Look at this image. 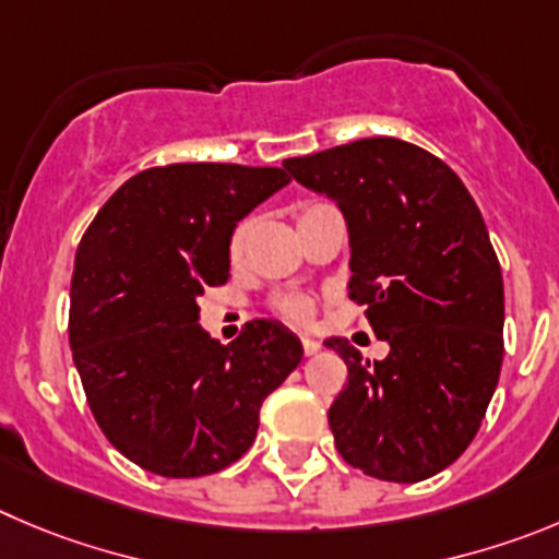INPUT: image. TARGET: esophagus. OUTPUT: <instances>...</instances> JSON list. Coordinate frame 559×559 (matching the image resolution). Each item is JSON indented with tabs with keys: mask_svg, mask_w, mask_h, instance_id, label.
Masks as SVG:
<instances>
[{
	"mask_svg": "<svg viewBox=\"0 0 559 559\" xmlns=\"http://www.w3.org/2000/svg\"><path fill=\"white\" fill-rule=\"evenodd\" d=\"M300 342H304V353H306V356H317V353H320V347H322V344L317 342V338H311V336H304V338H300Z\"/></svg>",
	"mask_w": 559,
	"mask_h": 559,
	"instance_id": "1",
	"label": "esophagus"
}]
</instances>
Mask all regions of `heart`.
<instances>
[{
  "instance_id": "heart-1",
  "label": "heart",
  "mask_w": 559,
  "mask_h": 559,
  "mask_svg": "<svg viewBox=\"0 0 559 559\" xmlns=\"http://www.w3.org/2000/svg\"><path fill=\"white\" fill-rule=\"evenodd\" d=\"M322 206H328V203H311V206H304L300 217L311 215V212H317V209H322ZM300 217H297V221H300ZM250 226H253V223L242 221V223H237V228L231 231V239H228V255H231L234 262H237V259H242L245 248H248ZM275 309H278V314H284L286 320L304 322L311 317V300L304 295H281L278 300H275Z\"/></svg>"
}]
</instances>
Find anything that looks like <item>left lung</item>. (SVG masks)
<instances>
[{"label":"left lung","mask_w":559,"mask_h":559,"mask_svg":"<svg viewBox=\"0 0 559 559\" xmlns=\"http://www.w3.org/2000/svg\"><path fill=\"white\" fill-rule=\"evenodd\" d=\"M336 201L350 237L353 300L383 361L342 336L347 364L328 411L344 461L389 483L444 472L477 436L502 369L504 284L477 203L450 165L397 138H367L284 162Z\"/></svg>","instance_id":"1"}]
</instances>
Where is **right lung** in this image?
Masks as SVG:
<instances>
[{"label": "right lung", "instance_id": "add662e5", "mask_svg": "<svg viewBox=\"0 0 559 559\" xmlns=\"http://www.w3.org/2000/svg\"><path fill=\"white\" fill-rule=\"evenodd\" d=\"M289 185L281 168L181 162L132 176L76 248L68 338L109 444L162 477H203L253 444L259 408L304 358L278 320L231 344L198 297L228 281L237 223Z\"/></svg>", "mask_w": 559, "mask_h": 559}]
</instances>
